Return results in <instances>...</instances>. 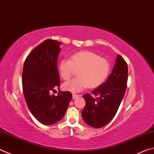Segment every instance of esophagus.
I'll list each match as a JSON object with an SVG mask.
<instances>
[{"instance_id": "34e87169", "label": "esophagus", "mask_w": 154, "mask_h": 154, "mask_svg": "<svg viewBox=\"0 0 154 154\" xmlns=\"http://www.w3.org/2000/svg\"><path fill=\"white\" fill-rule=\"evenodd\" d=\"M78 97H79V96H78V95H77V94H72V99H73V100H75V99H77Z\"/></svg>"}]
</instances>
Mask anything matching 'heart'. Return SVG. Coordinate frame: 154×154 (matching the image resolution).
Segmentation results:
<instances>
[{"instance_id":"heart-1","label":"heart","mask_w":154,"mask_h":154,"mask_svg":"<svg viewBox=\"0 0 154 154\" xmlns=\"http://www.w3.org/2000/svg\"><path fill=\"white\" fill-rule=\"evenodd\" d=\"M58 70L63 80L68 81L78 71V77L64 83L65 90L78 92L86 87L96 88L101 85L108 77L110 70L108 61L96 53L83 50L74 53L71 60H61Z\"/></svg>"}]
</instances>
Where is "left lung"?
<instances>
[{
  "label": "left lung",
  "instance_id": "left-lung-1",
  "mask_svg": "<svg viewBox=\"0 0 154 154\" xmlns=\"http://www.w3.org/2000/svg\"><path fill=\"white\" fill-rule=\"evenodd\" d=\"M128 66L121 55L117 54L114 65L108 79L92 91L96 98L83 95L85 106L82 115L86 124L94 128H101L114 118L123 98L127 89Z\"/></svg>",
  "mask_w": 154,
  "mask_h": 154
}]
</instances>
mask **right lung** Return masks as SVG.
Returning a JSON list of instances; mask_svg holds the SVG:
<instances>
[{
	"label": "right lung",
	"mask_w": 154,
	"mask_h": 154,
	"mask_svg": "<svg viewBox=\"0 0 154 154\" xmlns=\"http://www.w3.org/2000/svg\"><path fill=\"white\" fill-rule=\"evenodd\" d=\"M60 44L50 39L44 40L27 56L22 72L27 105L33 116L45 125L62 119L72 99L69 91L59 90L57 96L50 94L60 85L57 60Z\"/></svg>",
	"instance_id": "obj_1"
}]
</instances>
